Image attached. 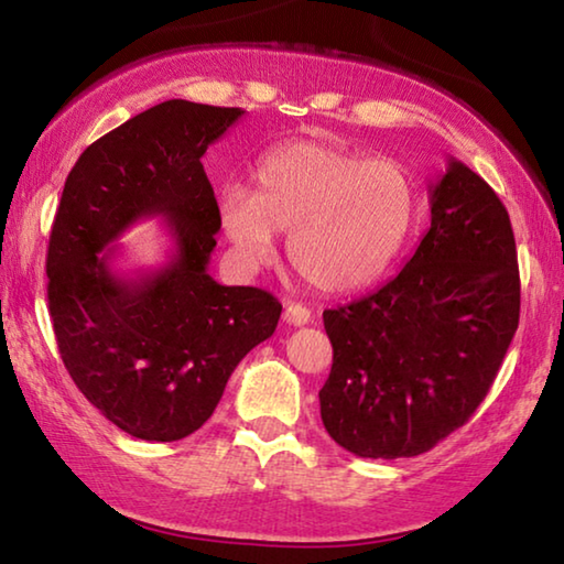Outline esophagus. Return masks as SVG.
<instances>
[{
	"label": "esophagus",
	"mask_w": 564,
	"mask_h": 564,
	"mask_svg": "<svg viewBox=\"0 0 564 564\" xmlns=\"http://www.w3.org/2000/svg\"><path fill=\"white\" fill-rule=\"evenodd\" d=\"M283 321L291 326H305V323H311V311L303 303H289L283 311Z\"/></svg>",
	"instance_id": "obj_1"
}]
</instances>
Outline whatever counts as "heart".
I'll return each mask as SVG.
<instances>
[{
  "label": "heart",
  "instance_id": "obj_1",
  "mask_svg": "<svg viewBox=\"0 0 564 564\" xmlns=\"http://www.w3.org/2000/svg\"><path fill=\"white\" fill-rule=\"evenodd\" d=\"M415 184L405 166L326 141H291L256 169V194L238 184L218 194V221L236 261L271 259L275 231L289 259L328 293L358 291L395 259L415 218Z\"/></svg>",
  "mask_w": 564,
  "mask_h": 564
}]
</instances>
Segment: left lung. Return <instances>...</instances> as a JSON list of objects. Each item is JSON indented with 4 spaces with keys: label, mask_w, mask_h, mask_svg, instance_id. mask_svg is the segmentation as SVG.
<instances>
[{
    "label": "left lung",
    "mask_w": 564,
    "mask_h": 564,
    "mask_svg": "<svg viewBox=\"0 0 564 564\" xmlns=\"http://www.w3.org/2000/svg\"><path fill=\"white\" fill-rule=\"evenodd\" d=\"M520 321L508 208L460 161L431 186V228L383 289L323 311L328 435L358 457H413L465 425Z\"/></svg>",
    "instance_id": "8db88e82"
}]
</instances>
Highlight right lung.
I'll return each mask as SVG.
<instances>
[{"mask_svg": "<svg viewBox=\"0 0 564 564\" xmlns=\"http://www.w3.org/2000/svg\"><path fill=\"white\" fill-rule=\"evenodd\" d=\"M241 117L236 107L156 104L87 147L56 208L46 251L56 346L89 403L141 441L196 433L238 362L279 326L269 291L208 275L221 221L202 156ZM151 215L170 221V263L113 274L116 247L106 246Z\"/></svg>", "mask_w": 564, "mask_h": 564, "instance_id": "1", "label": "right lung"}]
</instances>
